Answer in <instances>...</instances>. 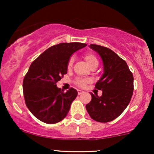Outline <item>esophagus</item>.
Returning a JSON list of instances; mask_svg holds the SVG:
<instances>
[{"label": "esophagus", "instance_id": "esophagus-1", "mask_svg": "<svg viewBox=\"0 0 154 154\" xmlns=\"http://www.w3.org/2000/svg\"><path fill=\"white\" fill-rule=\"evenodd\" d=\"M77 93H78L79 95H81L82 93H84V91H82V90H77Z\"/></svg>", "mask_w": 154, "mask_h": 154}]
</instances>
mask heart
<instances>
[{"mask_svg": "<svg viewBox=\"0 0 154 154\" xmlns=\"http://www.w3.org/2000/svg\"><path fill=\"white\" fill-rule=\"evenodd\" d=\"M84 59L85 60L86 63H88V65L89 66H91V65L95 64V63H97L98 64V60H97L96 57L94 56V55L91 54H87L84 56ZM73 61L74 59L73 58H71L69 59L68 62V68H71L72 66V64H73ZM90 80L89 79H83L82 78H78L76 80V84L77 85L80 86V87H84L85 85V84L87 82H89Z\"/></svg>", "mask_w": 154, "mask_h": 154, "instance_id": "obj_1", "label": "heart"}]
</instances>
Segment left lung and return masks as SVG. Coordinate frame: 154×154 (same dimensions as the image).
<instances>
[{"mask_svg":"<svg viewBox=\"0 0 154 154\" xmlns=\"http://www.w3.org/2000/svg\"><path fill=\"white\" fill-rule=\"evenodd\" d=\"M101 58L103 73L95 84L102 95L91 93L92 100L86 105L88 114L98 122H109L125 111L133 93V75L126 61L108 48L89 45Z\"/></svg>","mask_w":154,"mask_h":154,"instance_id":"1","label":"left lung"}]
</instances>
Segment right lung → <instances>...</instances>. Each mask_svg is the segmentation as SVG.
<instances>
[{
    "instance_id": "right-lung-1",
    "label": "right lung",
    "mask_w": 154,
    "mask_h": 154,
    "mask_svg": "<svg viewBox=\"0 0 154 154\" xmlns=\"http://www.w3.org/2000/svg\"><path fill=\"white\" fill-rule=\"evenodd\" d=\"M86 45L82 43L58 44L31 63L23 80V93L26 106L37 119L55 124L66 117L78 93L74 88L63 92L56 82L67 73L72 54Z\"/></svg>"
}]
</instances>
